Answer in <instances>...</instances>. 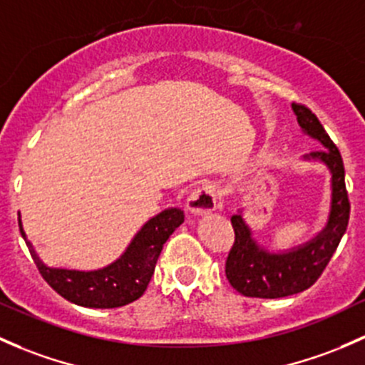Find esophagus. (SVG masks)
Masks as SVG:
<instances>
[{"mask_svg": "<svg viewBox=\"0 0 365 365\" xmlns=\"http://www.w3.org/2000/svg\"><path fill=\"white\" fill-rule=\"evenodd\" d=\"M218 201H220V194H218V189L212 183L208 185H202L199 189H195L192 194L187 199V208L189 212L195 215H202L213 212L218 206Z\"/></svg>", "mask_w": 365, "mask_h": 365, "instance_id": "34e87169", "label": "esophagus"}]
</instances>
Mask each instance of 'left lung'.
<instances>
[{
    "label": "left lung",
    "mask_w": 365,
    "mask_h": 365,
    "mask_svg": "<svg viewBox=\"0 0 365 365\" xmlns=\"http://www.w3.org/2000/svg\"><path fill=\"white\" fill-rule=\"evenodd\" d=\"M297 122L325 148L312 152L332 173V210L327 227L297 250L274 255L255 245L240 213L232 215L234 243L225 257V276L245 297L278 299L309 289L331 262L350 220V199L344 183V164L339 150L318 117L302 103H292Z\"/></svg>",
    "instance_id": "obj_1"
}]
</instances>
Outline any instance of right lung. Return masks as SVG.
I'll return each instance as SVG.
<instances>
[{
    "label": "right lung",
    "instance_id": "add662e5",
    "mask_svg": "<svg viewBox=\"0 0 365 365\" xmlns=\"http://www.w3.org/2000/svg\"><path fill=\"white\" fill-rule=\"evenodd\" d=\"M183 220L185 215L182 210H164L141 227L120 259L105 269L89 271V273L53 269L41 264L31 243L26 240L21 218H19V227L41 278L61 297L86 308H120L143 295L150 283L164 243L173 231L183 224Z\"/></svg>",
    "mask_w": 365,
    "mask_h": 365
}]
</instances>
